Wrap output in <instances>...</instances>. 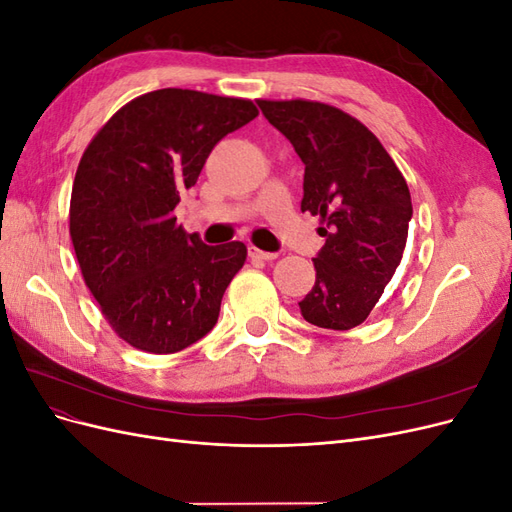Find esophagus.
<instances>
[{
    "instance_id": "1",
    "label": "esophagus",
    "mask_w": 512,
    "mask_h": 512,
    "mask_svg": "<svg viewBox=\"0 0 512 512\" xmlns=\"http://www.w3.org/2000/svg\"><path fill=\"white\" fill-rule=\"evenodd\" d=\"M247 250H250V256H252V258H258V260H275V258H277V254H275V252L258 250V247H254V245L247 247Z\"/></svg>"
}]
</instances>
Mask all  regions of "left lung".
<instances>
[{
    "mask_svg": "<svg viewBox=\"0 0 512 512\" xmlns=\"http://www.w3.org/2000/svg\"><path fill=\"white\" fill-rule=\"evenodd\" d=\"M262 115L305 164L301 211L327 237L316 284L299 303L320 329L359 327L393 280L408 241L412 200L404 175L359 119L309 100H258Z\"/></svg>",
    "mask_w": 512,
    "mask_h": 512,
    "instance_id": "8db88e82",
    "label": "left lung"
}]
</instances>
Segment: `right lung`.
Returning <instances> with one entry per match:
<instances>
[{
  "instance_id": "right-lung-1",
  "label": "right lung",
  "mask_w": 512,
  "mask_h": 512,
  "mask_svg": "<svg viewBox=\"0 0 512 512\" xmlns=\"http://www.w3.org/2000/svg\"><path fill=\"white\" fill-rule=\"evenodd\" d=\"M256 115L250 100L168 87L121 106L87 145L70 237L87 288L130 346L173 354L218 322L247 247L205 245L173 211L211 149Z\"/></svg>"
}]
</instances>
